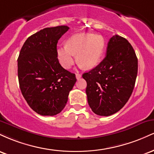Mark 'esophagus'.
I'll return each instance as SVG.
<instances>
[{
	"instance_id": "obj_1",
	"label": "esophagus",
	"mask_w": 154,
	"mask_h": 154,
	"mask_svg": "<svg viewBox=\"0 0 154 154\" xmlns=\"http://www.w3.org/2000/svg\"><path fill=\"white\" fill-rule=\"evenodd\" d=\"M81 77H82V75H81L80 74H76V78H77V79H80Z\"/></svg>"
}]
</instances>
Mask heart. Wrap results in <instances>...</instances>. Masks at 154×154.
Here are the masks:
<instances>
[{
	"instance_id": "b5f03b06",
	"label": "heart",
	"mask_w": 154,
	"mask_h": 154,
	"mask_svg": "<svg viewBox=\"0 0 154 154\" xmlns=\"http://www.w3.org/2000/svg\"><path fill=\"white\" fill-rule=\"evenodd\" d=\"M105 48V40L100 35L80 33L73 35L66 45L58 48L56 56L63 68L69 69L75 61L86 69H91L100 61Z\"/></svg>"
}]
</instances>
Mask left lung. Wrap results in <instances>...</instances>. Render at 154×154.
I'll use <instances>...</instances> for the list:
<instances>
[{"label":"left lung","mask_w":154,"mask_h":154,"mask_svg":"<svg viewBox=\"0 0 154 154\" xmlns=\"http://www.w3.org/2000/svg\"><path fill=\"white\" fill-rule=\"evenodd\" d=\"M137 74V59L131 44L114 35L103 61L82 75L87 82L86 94L92 111L105 116L119 111L131 96Z\"/></svg>","instance_id":"8db88e82"}]
</instances>
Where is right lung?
Returning a JSON list of instances; mask_svg holds the SVG:
<instances>
[{"instance_id": "add662e5", "label": "right lung", "mask_w": 154, "mask_h": 154, "mask_svg": "<svg viewBox=\"0 0 154 154\" xmlns=\"http://www.w3.org/2000/svg\"><path fill=\"white\" fill-rule=\"evenodd\" d=\"M69 29L63 25L41 29L26 39L19 53V88L29 107L42 116L59 114L77 81L56 56L58 40Z\"/></svg>"}]
</instances>
